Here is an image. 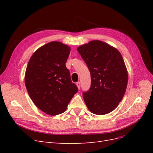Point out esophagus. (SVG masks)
<instances>
[{
  "instance_id": "obj_1",
  "label": "esophagus",
  "mask_w": 153,
  "mask_h": 153,
  "mask_svg": "<svg viewBox=\"0 0 153 153\" xmlns=\"http://www.w3.org/2000/svg\"><path fill=\"white\" fill-rule=\"evenodd\" d=\"M76 85H77V87H78V89L80 90V86H81V85H80V82H77L76 83Z\"/></svg>"
}]
</instances>
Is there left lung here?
<instances>
[{
  "label": "left lung",
  "mask_w": 153,
  "mask_h": 153,
  "mask_svg": "<svg viewBox=\"0 0 153 153\" xmlns=\"http://www.w3.org/2000/svg\"><path fill=\"white\" fill-rule=\"evenodd\" d=\"M77 50L91 73V87L82 93L88 109L97 115L111 112L127 87L128 72L121 54L98 40L82 45Z\"/></svg>",
  "instance_id": "1"
}]
</instances>
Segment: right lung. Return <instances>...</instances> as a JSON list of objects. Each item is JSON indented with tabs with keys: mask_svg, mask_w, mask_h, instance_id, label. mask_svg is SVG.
I'll list each match as a JSON object with an SVG mask.
<instances>
[{
	"mask_svg": "<svg viewBox=\"0 0 153 153\" xmlns=\"http://www.w3.org/2000/svg\"><path fill=\"white\" fill-rule=\"evenodd\" d=\"M69 53L67 45L52 41L37 50L27 64L25 83L30 98L50 115L65 112L78 90L66 66Z\"/></svg>",
	"mask_w": 153,
	"mask_h": 153,
	"instance_id": "add662e5",
	"label": "right lung"
}]
</instances>
